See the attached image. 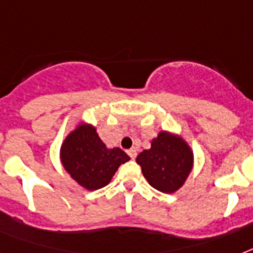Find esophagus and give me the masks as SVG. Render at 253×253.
Returning a JSON list of instances; mask_svg holds the SVG:
<instances>
[{"label": "esophagus", "mask_w": 253, "mask_h": 253, "mask_svg": "<svg viewBox=\"0 0 253 253\" xmlns=\"http://www.w3.org/2000/svg\"><path fill=\"white\" fill-rule=\"evenodd\" d=\"M127 154H128V156H130L131 159L136 158V150H135V148H130V150L127 151Z\"/></svg>", "instance_id": "1"}]
</instances>
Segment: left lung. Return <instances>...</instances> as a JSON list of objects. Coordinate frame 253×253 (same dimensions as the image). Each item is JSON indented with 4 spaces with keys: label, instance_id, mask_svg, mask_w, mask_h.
Segmentation results:
<instances>
[{
    "label": "left lung",
    "instance_id": "1",
    "mask_svg": "<svg viewBox=\"0 0 253 253\" xmlns=\"http://www.w3.org/2000/svg\"><path fill=\"white\" fill-rule=\"evenodd\" d=\"M136 163L152 188L174 193L185 184L192 172L194 155L184 139L168 131H160L152 139L150 150L138 155Z\"/></svg>",
    "mask_w": 253,
    "mask_h": 253
}]
</instances>
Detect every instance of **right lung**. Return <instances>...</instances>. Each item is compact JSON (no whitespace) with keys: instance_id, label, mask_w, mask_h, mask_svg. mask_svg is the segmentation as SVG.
Segmentation results:
<instances>
[{"instance_id":"right-lung-1","label":"right lung","mask_w":253,"mask_h":253,"mask_svg":"<svg viewBox=\"0 0 253 253\" xmlns=\"http://www.w3.org/2000/svg\"><path fill=\"white\" fill-rule=\"evenodd\" d=\"M61 164L77 184L86 190L106 186L122 164L130 160L118 147L107 148L94 126L79 123L60 148Z\"/></svg>"}]
</instances>
